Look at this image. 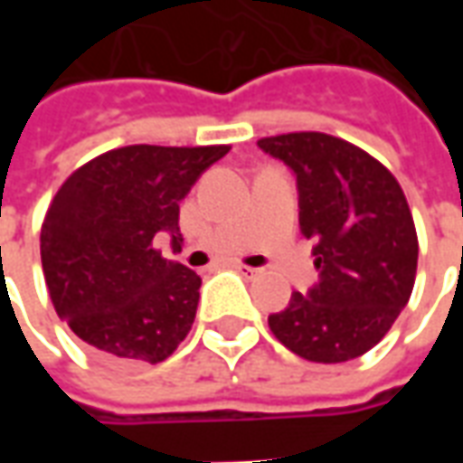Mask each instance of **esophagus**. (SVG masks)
<instances>
[{"label": "esophagus", "mask_w": 463, "mask_h": 463, "mask_svg": "<svg viewBox=\"0 0 463 463\" xmlns=\"http://www.w3.org/2000/svg\"><path fill=\"white\" fill-rule=\"evenodd\" d=\"M235 270L241 272L242 278H255V275H260V268H250V265H241V262H238V265H235Z\"/></svg>", "instance_id": "esophagus-1"}]
</instances>
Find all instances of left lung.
I'll use <instances>...</instances> for the list:
<instances>
[{
	"instance_id": "obj_1",
	"label": "left lung",
	"mask_w": 463,
	"mask_h": 463,
	"mask_svg": "<svg viewBox=\"0 0 463 463\" xmlns=\"http://www.w3.org/2000/svg\"><path fill=\"white\" fill-rule=\"evenodd\" d=\"M298 178L300 232L315 241L317 282L268 317L310 362L337 364L374 347L407 307L417 231L397 178L357 146L317 131L258 141Z\"/></svg>"
}]
</instances>
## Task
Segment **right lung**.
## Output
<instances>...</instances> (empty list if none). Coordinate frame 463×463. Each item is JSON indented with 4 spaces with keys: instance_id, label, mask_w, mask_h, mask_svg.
Instances as JSON below:
<instances>
[{
    "instance_id": "add662e5",
    "label": "right lung",
    "mask_w": 463,
    "mask_h": 463,
    "mask_svg": "<svg viewBox=\"0 0 463 463\" xmlns=\"http://www.w3.org/2000/svg\"><path fill=\"white\" fill-rule=\"evenodd\" d=\"M228 146H126L74 171L42 225V268L56 315L111 364L163 362L191 332L201 278L153 248L173 245L181 201Z\"/></svg>"
}]
</instances>
